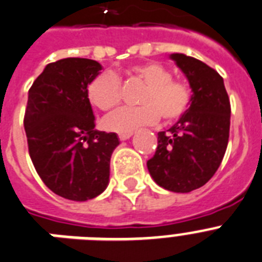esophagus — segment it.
<instances>
[{
    "instance_id": "obj_1",
    "label": "esophagus",
    "mask_w": 262,
    "mask_h": 262,
    "mask_svg": "<svg viewBox=\"0 0 262 262\" xmlns=\"http://www.w3.org/2000/svg\"><path fill=\"white\" fill-rule=\"evenodd\" d=\"M133 136V132H130V133H121L118 134V137H120V140L121 141H125V140H129V138Z\"/></svg>"
}]
</instances>
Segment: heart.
Wrapping results in <instances>:
<instances>
[{"label":"heart","mask_w":262,"mask_h":262,"mask_svg":"<svg viewBox=\"0 0 262 262\" xmlns=\"http://www.w3.org/2000/svg\"><path fill=\"white\" fill-rule=\"evenodd\" d=\"M129 75L142 81L138 106L118 109L104 120V128L116 133H130L141 126L156 124L159 116L165 122L181 118L188 109L191 92L186 84L172 80L167 68L159 63H142L130 67ZM87 97L93 106L108 112L121 101V83L116 74L104 71L87 85Z\"/></svg>","instance_id":"heart-1"}]
</instances>
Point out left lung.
<instances>
[{
    "mask_svg": "<svg viewBox=\"0 0 262 262\" xmlns=\"http://www.w3.org/2000/svg\"><path fill=\"white\" fill-rule=\"evenodd\" d=\"M170 59L190 83V106L169 130L159 132L156 154L146 165L158 186L190 192L219 169L228 145L231 104L223 77L213 68L178 52Z\"/></svg>",
    "mask_w": 262,
    "mask_h": 262,
    "instance_id": "left-lung-1",
    "label": "left lung"
}]
</instances>
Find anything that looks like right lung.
<instances>
[{
	"instance_id": "1",
	"label": "right lung",
	"mask_w": 262,
	"mask_h": 262,
	"mask_svg": "<svg viewBox=\"0 0 262 262\" xmlns=\"http://www.w3.org/2000/svg\"><path fill=\"white\" fill-rule=\"evenodd\" d=\"M96 60L66 58L50 63L29 91L25 132L43 183L59 196L85 202L109 183L117 134L95 129L87 85L101 71Z\"/></svg>"
}]
</instances>
